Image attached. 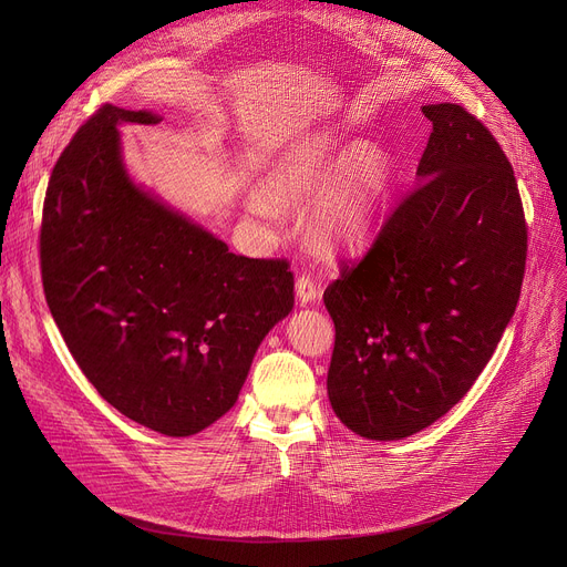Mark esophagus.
<instances>
[{"mask_svg":"<svg viewBox=\"0 0 567 567\" xmlns=\"http://www.w3.org/2000/svg\"><path fill=\"white\" fill-rule=\"evenodd\" d=\"M321 296V282H317L310 274H301L299 280H296V299H299L301 306L319 301Z\"/></svg>","mask_w":567,"mask_h":567,"instance_id":"34e87169","label":"esophagus"}]
</instances>
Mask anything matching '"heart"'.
Wrapping results in <instances>:
<instances>
[{"label": "heart", "mask_w": 567, "mask_h": 567, "mask_svg": "<svg viewBox=\"0 0 567 567\" xmlns=\"http://www.w3.org/2000/svg\"><path fill=\"white\" fill-rule=\"evenodd\" d=\"M347 158L351 161L340 186L317 208L310 227L315 244L326 252L355 246L368 236L389 188L385 158L374 148H349L342 154L331 140L312 137L296 144L266 176L268 195L282 202H299L329 184L336 167ZM250 206L261 216L274 214V202L264 195H255Z\"/></svg>", "instance_id": "heart-1"}]
</instances>
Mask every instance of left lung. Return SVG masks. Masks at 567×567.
<instances>
[{"mask_svg": "<svg viewBox=\"0 0 567 567\" xmlns=\"http://www.w3.org/2000/svg\"><path fill=\"white\" fill-rule=\"evenodd\" d=\"M432 133L411 190L323 291L336 323L329 400L355 434L395 441L449 413L513 319L528 231L517 178L489 128L425 105Z\"/></svg>", "mask_w": 567, "mask_h": 567, "instance_id": "1", "label": "left lung"}]
</instances>
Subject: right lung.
Returning <instances> with one entry per match:
<instances>
[{
  "mask_svg": "<svg viewBox=\"0 0 567 567\" xmlns=\"http://www.w3.org/2000/svg\"><path fill=\"white\" fill-rule=\"evenodd\" d=\"M101 105L59 156L43 202L48 308L82 374L126 419L190 436L225 415L252 355L293 308L287 259H250L137 188Z\"/></svg>",
  "mask_w": 567,
  "mask_h": 567,
  "instance_id": "right-lung-1",
  "label": "right lung"
}]
</instances>
